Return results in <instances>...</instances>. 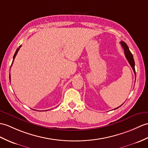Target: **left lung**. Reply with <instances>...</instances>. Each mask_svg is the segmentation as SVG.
I'll return each instance as SVG.
<instances>
[{
    "label": "left lung",
    "instance_id": "8db88e82",
    "mask_svg": "<svg viewBox=\"0 0 148 148\" xmlns=\"http://www.w3.org/2000/svg\"><path fill=\"white\" fill-rule=\"evenodd\" d=\"M121 44L122 48L123 49V50H124V53H125V57H126L130 65V66L132 67V69L134 71V74H136L135 62H134V60L132 54L131 52H130V51L129 50V47L127 46V45L125 42H122H122H121ZM120 106H119V107H117L116 108H119ZM116 108H115L114 110H115Z\"/></svg>",
    "mask_w": 148,
    "mask_h": 148
}]
</instances>
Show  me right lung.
Here are the masks:
<instances>
[{
  "instance_id": "right-lung-1",
  "label": "right lung",
  "mask_w": 148,
  "mask_h": 148,
  "mask_svg": "<svg viewBox=\"0 0 148 148\" xmlns=\"http://www.w3.org/2000/svg\"><path fill=\"white\" fill-rule=\"evenodd\" d=\"M21 45H20V46L19 47V48H18V49L16 50V52H15L14 55V57H13V60H12V63H13V61H14V58H15V57H16V56L17 55V53H18V51H19V50L20 48H21ZM11 66H12V65H11ZM9 79H10V82H11V75H9Z\"/></svg>"
}]
</instances>
